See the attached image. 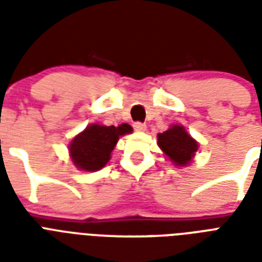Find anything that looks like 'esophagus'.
<instances>
[{
    "instance_id": "1",
    "label": "esophagus",
    "mask_w": 262,
    "mask_h": 262,
    "mask_svg": "<svg viewBox=\"0 0 262 262\" xmlns=\"http://www.w3.org/2000/svg\"><path fill=\"white\" fill-rule=\"evenodd\" d=\"M133 127H135L136 132H145V130H147V125H145V123H141V122H136L135 125H133Z\"/></svg>"
}]
</instances>
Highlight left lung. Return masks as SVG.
I'll return each mask as SVG.
<instances>
[{
  "label": "left lung",
  "mask_w": 262,
  "mask_h": 262,
  "mask_svg": "<svg viewBox=\"0 0 262 262\" xmlns=\"http://www.w3.org/2000/svg\"><path fill=\"white\" fill-rule=\"evenodd\" d=\"M158 145L174 166L186 167L199 151V143L191 137L182 125H171L167 130L158 135Z\"/></svg>",
  "instance_id": "8db88e82"
}]
</instances>
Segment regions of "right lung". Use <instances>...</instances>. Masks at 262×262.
Wrapping results in <instances>:
<instances>
[{
    "label": "right lung",
    "instance_id": "right-lung-1",
    "mask_svg": "<svg viewBox=\"0 0 262 262\" xmlns=\"http://www.w3.org/2000/svg\"><path fill=\"white\" fill-rule=\"evenodd\" d=\"M132 132L133 129L127 123H121L118 126L91 123L76 135L68 145L72 163L80 171H99L108 163L119 137L130 135Z\"/></svg>",
    "mask_w": 262,
    "mask_h": 262
}]
</instances>
